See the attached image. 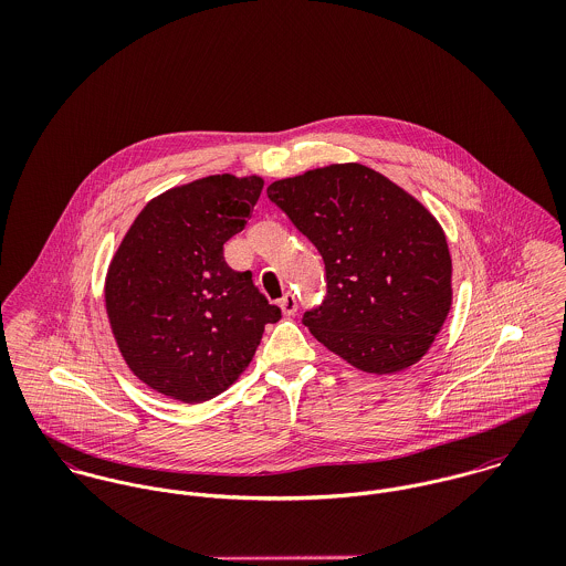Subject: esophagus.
Instances as JSON below:
<instances>
[{"label":"esophagus","instance_id":"esophagus-1","mask_svg":"<svg viewBox=\"0 0 566 566\" xmlns=\"http://www.w3.org/2000/svg\"><path fill=\"white\" fill-rule=\"evenodd\" d=\"M279 305H281V310H283L285 316H294V314L298 312V301H296V296L290 294V292L279 301Z\"/></svg>","mask_w":566,"mask_h":566}]
</instances>
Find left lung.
Here are the masks:
<instances>
[{"instance_id": "8db88e82", "label": "left lung", "mask_w": 566, "mask_h": 566, "mask_svg": "<svg viewBox=\"0 0 566 566\" xmlns=\"http://www.w3.org/2000/svg\"><path fill=\"white\" fill-rule=\"evenodd\" d=\"M268 198L323 254L326 296L303 316L312 335L364 373L392 375L416 364L453 301L438 220L359 163L274 180Z\"/></svg>"}]
</instances>
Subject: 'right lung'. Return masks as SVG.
Listing matches in <instances>:
<instances>
[{
  "instance_id": "right-lung-1",
  "label": "right lung",
  "mask_w": 566,
  "mask_h": 566,
  "mask_svg": "<svg viewBox=\"0 0 566 566\" xmlns=\"http://www.w3.org/2000/svg\"><path fill=\"white\" fill-rule=\"evenodd\" d=\"M263 178L216 174L150 200L119 243L104 301L128 368L153 390L202 403L238 381L281 310L224 261Z\"/></svg>"
}]
</instances>
